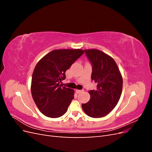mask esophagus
<instances>
[{"label": "esophagus", "mask_w": 152, "mask_h": 152, "mask_svg": "<svg viewBox=\"0 0 152 152\" xmlns=\"http://www.w3.org/2000/svg\"><path fill=\"white\" fill-rule=\"evenodd\" d=\"M83 91H84L83 90H79V89H77V90L75 91L76 93H77V94H80V93H82V92H83Z\"/></svg>", "instance_id": "esophagus-1"}]
</instances>
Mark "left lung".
<instances>
[{
    "mask_svg": "<svg viewBox=\"0 0 152 152\" xmlns=\"http://www.w3.org/2000/svg\"><path fill=\"white\" fill-rule=\"evenodd\" d=\"M93 65L91 79L97 83V89L89 91L90 100L82 107L87 115L100 118L116 107L122 94L123 79L114 59L102 50L84 49Z\"/></svg>",
    "mask_w": 152,
    "mask_h": 152,
    "instance_id": "left-lung-1",
    "label": "left lung"
}]
</instances>
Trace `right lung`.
<instances>
[{
  "instance_id": "right-lung-1",
  "label": "right lung",
  "mask_w": 152,
  "mask_h": 152,
  "mask_svg": "<svg viewBox=\"0 0 152 152\" xmlns=\"http://www.w3.org/2000/svg\"><path fill=\"white\" fill-rule=\"evenodd\" d=\"M84 53L80 49H54L41 58L31 82L32 98L41 113L50 118L63 115L74 98V90L62 87L65 72Z\"/></svg>"
}]
</instances>
